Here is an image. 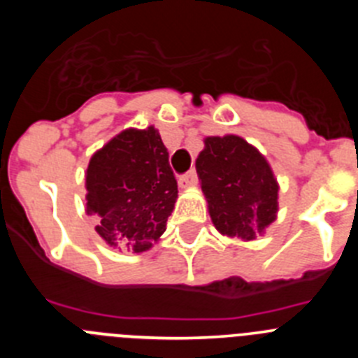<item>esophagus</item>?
<instances>
[{
  "label": "esophagus",
  "mask_w": 358,
  "mask_h": 358,
  "mask_svg": "<svg viewBox=\"0 0 358 358\" xmlns=\"http://www.w3.org/2000/svg\"><path fill=\"white\" fill-rule=\"evenodd\" d=\"M195 185H197V173H195V170H189V172L182 173V176L179 177V186H181V188H189V186Z\"/></svg>",
  "instance_id": "esophagus-1"
}]
</instances>
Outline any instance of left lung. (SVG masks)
<instances>
[{
	"label": "left lung",
	"instance_id": "8db88e82",
	"mask_svg": "<svg viewBox=\"0 0 358 358\" xmlns=\"http://www.w3.org/2000/svg\"><path fill=\"white\" fill-rule=\"evenodd\" d=\"M195 169L211 222L222 235L255 240L276 220L280 186L267 159L243 138H206Z\"/></svg>",
	"mask_w": 358,
	"mask_h": 358
}]
</instances>
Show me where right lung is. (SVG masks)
<instances>
[{"instance_id":"1","label":"right lung","mask_w":358,"mask_h":358,"mask_svg":"<svg viewBox=\"0 0 358 358\" xmlns=\"http://www.w3.org/2000/svg\"><path fill=\"white\" fill-rule=\"evenodd\" d=\"M85 211L110 248L143 252L166 229L177 199L169 150L157 129H127L91 157L85 170Z\"/></svg>"}]
</instances>
